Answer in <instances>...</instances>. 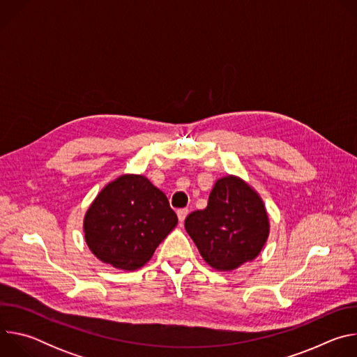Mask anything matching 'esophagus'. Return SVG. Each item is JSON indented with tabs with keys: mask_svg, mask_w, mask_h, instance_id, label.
<instances>
[{
	"mask_svg": "<svg viewBox=\"0 0 357 357\" xmlns=\"http://www.w3.org/2000/svg\"><path fill=\"white\" fill-rule=\"evenodd\" d=\"M176 213H178V219H179V222H181V223H183V220H185V219H186V216L189 215V209H179Z\"/></svg>",
	"mask_w": 357,
	"mask_h": 357,
	"instance_id": "34e87169",
	"label": "esophagus"
}]
</instances>
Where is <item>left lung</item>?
Masks as SVG:
<instances>
[{"instance_id": "1", "label": "left lung", "mask_w": 357, "mask_h": 357, "mask_svg": "<svg viewBox=\"0 0 357 357\" xmlns=\"http://www.w3.org/2000/svg\"><path fill=\"white\" fill-rule=\"evenodd\" d=\"M185 229L209 266L230 271L259 256L268 236V216L245 182L225 176L215 183L206 209L185 219Z\"/></svg>"}]
</instances>
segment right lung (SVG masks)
I'll use <instances>...</instances> for the list:
<instances>
[{
    "mask_svg": "<svg viewBox=\"0 0 357 357\" xmlns=\"http://www.w3.org/2000/svg\"><path fill=\"white\" fill-rule=\"evenodd\" d=\"M164 192L141 175L109 183L84 218V237L94 256L121 270H137L176 226Z\"/></svg>",
    "mask_w": 357,
    "mask_h": 357,
    "instance_id": "1",
    "label": "right lung"
}]
</instances>
